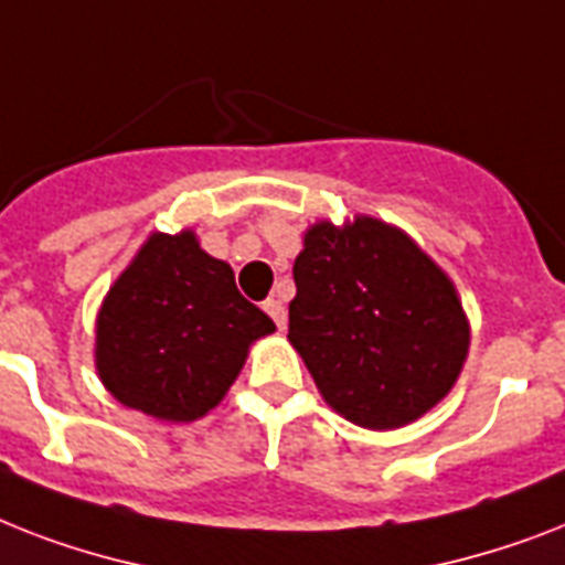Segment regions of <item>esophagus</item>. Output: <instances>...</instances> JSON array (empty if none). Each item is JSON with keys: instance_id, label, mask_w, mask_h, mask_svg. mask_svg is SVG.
I'll use <instances>...</instances> for the list:
<instances>
[{"instance_id": "obj_1", "label": "esophagus", "mask_w": 565, "mask_h": 565, "mask_svg": "<svg viewBox=\"0 0 565 565\" xmlns=\"http://www.w3.org/2000/svg\"><path fill=\"white\" fill-rule=\"evenodd\" d=\"M264 310H267L269 319L278 324V330L287 328V307H284V301H278V298H267V301H264Z\"/></svg>"}]
</instances>
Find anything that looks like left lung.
Returning a JSON list of instances; mask_svg holds the SVG:
<instances>
[{"instance_id": "8db88e82", "label": "left lung", "mask_w": 565, "mask_h": 565, "mask_svg": "<svg viewBox=\"0 0 565 565\" xmlns=\"http://www.w3.org/2000/svg\"><path fill=\"white\" fill-rule=\"evenodd\" d=\"M292 278L287 337L339 415L394 429L452 388L470 345L465 310L403 232L371 217L316 223Z\"/></svg>"}]
</instances>
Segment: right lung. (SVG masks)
<instances>
[{
    "label": "right lung",
    "instance_id": "obj_1",
    "mask_svg": "<svg viewBox=\"0 0 565 565\" xmlns=\"http://www.w3.org/2000/svg\"><path fill=\"white\" fill-rule=\"evenodd\" d=\"M273 330L191 232L153 235L104 298L98 374L124 406L185 424L223 401L252 342Z\"/></svg>",
    "mask_w": 565,
    "mask_h": 565
}]
</instances>
